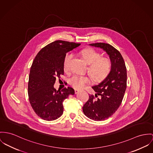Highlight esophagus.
<instances>
[{
  "mask_svg": "<svg viewBox=\"0 0 153 153\" xmlns=\"http://www.w3.org/2000/svg\"><path fill=\"white\" fill-rule=\"evenodd\" d=\"M74 92H75V94H77V93L79 92V91L78 90H74Z\"/></svg>",
  "mask_w": 153,
  "mask_h": 153,
  "instance_id": "obj_1",
  "label": "esophagus"
}]
</instances>
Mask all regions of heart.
Masks as SVG:
<instances>
[{
  "label": "heart",
  "instance_id": "obj_1",
  "mask_svg": "<svg viewBox=\"0 0 153 153\" xmlns=\"http://www.w3.org/2000/svg\"><path fill=\"white\" fill-rule=\"evenodd\" d=\"M82 58L89 65L88 71L95 80L104 79L111 71L112 63L109 58L101 56L100 53L94 49L88 48L81 52ZM73 58V53L68 52L63 59V68L68 71L69 64ZM90 78L86 76H79L74 74L69 79V83L75 88L81 89L90 82Z\"/></svg>",
  "mask_w": 153,
  "mask_h": 153
}]
</instances>
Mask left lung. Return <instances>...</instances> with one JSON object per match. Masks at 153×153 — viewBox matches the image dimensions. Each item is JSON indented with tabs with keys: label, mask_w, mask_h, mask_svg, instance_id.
Returning a JSON list of instances; mask_svg holds the SVG:
<instances>
[{
	"label": "left lung",
	"mask_w": 153,
	"mask_h": 153,
	"mask_svg": "<svg viewBox=\"0 0 153 153\" xmlns=\"http://www.w3.org/2000/svg\"><path fill=\"white\" fill-rule=\"evenodd\" d=\"M90 45L103 49L109 56L112 66L105 79L92 87L96 93L89 95L82 106V111L88 118L96 121L104 120L111 117L120 105L126 89L127 71L120 53L112 45L103 42ZM98 96L100 98L96 99Z\"/></svg>",
	"instance_id": "left-lung-1"
}]
</instances>
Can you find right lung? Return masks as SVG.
Listing matches in <instances>:
<instances>
[{
  "label": "right lung",
  "mask_w": 153,
  "mask_h": 153,
  "mask_svg": "<svg viewBox=\"0 0 153 153\" xmlns=\"http://www.w3.org/2000/svg\"><path fill=\"white\" fill-rule=\"evenodd\" d=\"M80 44L55 41L42 48L31 65L28 84L29 101L35 114L45 120H54L63 112V101L71 94L68 87L56 90L53 85L56 78L64 74L63 59L67 52Z\"/></svg>",
  "instance_id": "right-lung-1"
}]
</instances>
